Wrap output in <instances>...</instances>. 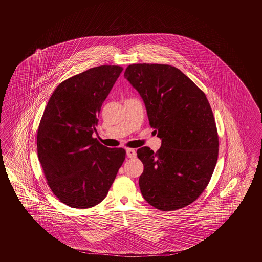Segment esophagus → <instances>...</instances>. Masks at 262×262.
<instances>
[{
    "instance_id": "obj_1",
    "label": "esophagus",
    "mask_w": 262,
    "mask_h": 262,
    "mask_svg": "<svg viewBox=\"0 0 262 262\" xmlns=\"http://www.w3.org/2000/svg\"><path fill=\"white\" fill-rule=\"evenodd\" d=\"M126 151H127V158L134 159V158L136 157V151H135V149H127Z\"/></svg>"
}]
</instances>
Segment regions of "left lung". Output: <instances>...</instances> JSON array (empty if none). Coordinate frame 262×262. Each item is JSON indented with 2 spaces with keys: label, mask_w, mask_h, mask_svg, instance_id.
I'll list each match as a JSON object with an SVG mask.
<instances>
[{
  "label": "left lung",
  "mask_w": 262,
  "mask_h": 262,
  "mask_svg": "<svg viewBox=\"0 0 262 262\" xmlns=\"http://www.w3.org/2000/svg\"><path fill=\"white\" fill-rule=\"evenodd\" d=\"M124 77L141 96L150 126L161 139L157 152L137 150L144 165L143 197L163 211L190 205L206 189L218 159L217 128L205 93L166 64H132Z\"/></svg>",
  "instance_id": "8db88e82"
}]
</instances>
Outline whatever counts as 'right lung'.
<instances>
[{
	"label": "right lung",
	"mask_w": 262,
	"mask_h": 262,
	"mask_svg": "<svg viewBox=\"0 0 262 262\" xmlns=\"http://www.w3.org/2000/svg\"><path fill=\"white\" fill-rule=\"evenodd\" d=\"M122 71L103 65L64 80L40 121L38 159L51 190L68 206L100 204L126 158L124 149L105 147L92 137L101 106Z\"/></svg>",
	"instance_id": "right-lung-1"
}]
</instances>
